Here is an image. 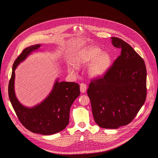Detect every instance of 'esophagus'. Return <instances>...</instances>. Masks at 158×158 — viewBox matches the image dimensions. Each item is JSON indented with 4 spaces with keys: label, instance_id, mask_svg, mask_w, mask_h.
<instances>
[{
    "label": "esophagus",
    "instance_id": "1",
    "mask_svg": "<svg viewBox=\"0 0 158 158\" xmlns=\"http://www.w3.org/2000/svg\"><path fill=\"white\" fill-rule=\"evenodd\" d=\"M86 89H87V85L85 84L84 83H81L80 84V90H81V92L82 93H84L86 91Z\"/></svg>",
    "mask_w": 158,
    "mask_h": 158
}]
</instances>
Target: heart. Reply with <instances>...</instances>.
Listing matches in <instances>:
<instances>
[{
	"instance_id": "heart-1",
	"label": "heart",
	"mask_w": 158,
	"mask_h": 158,
	"mask_svg": "<svg viewBox=\"0 0 158 158\" xmlns=\"http://www.w3.org/2000/svg\"><path fill=\"white\" fill-rule=\"evenodd\" d=\"M111 56L97 47H88L81 51L76 57V65L81 67L91 64L87 73L92 78H98L103 76L108 71L111 65ZM71 73H74L75 69H70Z\"/></svg>"
}]
</instances>
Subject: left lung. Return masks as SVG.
Returning a JSON list of instances; mask_svg holds the SVG:
<instances>
[{"label":"left lung","instance_id":"8db88e82","mask_svg":"<svg viewBox=\"0 0 158 158\" xmlns=\"http://www.w3.org/2000/svg\"><path fill=\"white\" fill-rule=\"evenodd\" d=\"M121 55L102 77L92 80L87 94L96 124L118 129L130 123L146 98V69L141 57L122 39L110 37Z\"/></svg>","mask_w":158,"mask_h":158}]
</instances>
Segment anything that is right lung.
Instances as JSON below:
<instances>
[{
    "label": "right lung",
    "instance_id": "obj_1",
    "mask_svg": "<svg viewBox=\"0 0 158 158\" xmlns=\"http://www.w3.org/2000/svg\"><path fill=\"white\" fill-rule=\"evenodd\" d=\"M41 44L26 48L15 60L9 84V97L15 113L26 129L42 135H51L64 129L69 121L70 108L80 95L79 85L75 82H59L56 79L49 95L39 104L29 107L22 105L16 97L15 71L33 52L38 51Z\"/></svg>",
    "mask_w": 158,
    "mask_h": 158
}]
</instances>
